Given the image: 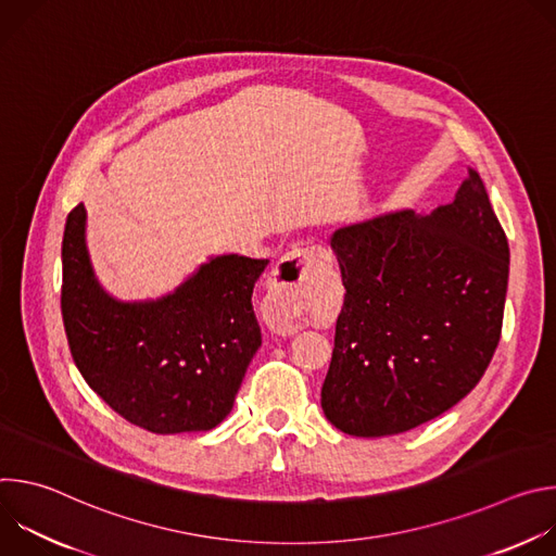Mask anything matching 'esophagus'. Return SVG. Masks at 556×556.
Returning <instances> with one entry per match:
<instances>
[{"label":"esophagus","mask_w":556,"mask_h":556,"mask_svg":"<svg viewBox=\"0 0 556 556\" xmlns=\"http://www.w3.org/2000/svg\"><path fill=\"white\" fill-rule=\"evenodd\" d=\"M328 260V251L321 247H305L286 253L268 279V292L264 299L266 319L279 334H294L301 330L303 290L314 268Z\"/></svg>","instance_id":"esophagus-1"}]
</instances>
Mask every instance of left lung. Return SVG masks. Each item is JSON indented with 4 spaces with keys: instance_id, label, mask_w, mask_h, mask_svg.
Instances as JSON below:
<instances>
[{
    "instance_id": "left-lung-1",
    "label": "left lung",
    "mask_w": 556,
    "mask_h": 556,
    "mask_svg": "<svg viewBox=\"0 0 556 556\" xmlns=\"http://www.w3.org/2000/svg\"><path fill=\"white\" fill-rule=\"evenodd\" d=\"M345 301L321 389L348 435L409 431L457 405L502 334L510 251L478 172L431 215L395 211L332 235Z\"/></svg>"
}]
</instances>
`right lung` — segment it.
Wrapping results in <instances>:
<instances>
[{
    "mask_svg": "<svg viewBox=\"0 0 556 556\" xmlns=\"http://www.w3.org/2000/svg\"><path fill=\"white\" fill-rule=\"evenodd\" d=\"M61 260L74 365L118 416L167 435L211 431L230 414L262 345L251 296L268 260L211 257L167 296L118 301L94 277L84 204L67 215Z\"/></svg>",
    "mask_w": 556,
    "mask_h": 556,
    "instance_id": "1",
    "label": "right lung"
}]
</instances>
